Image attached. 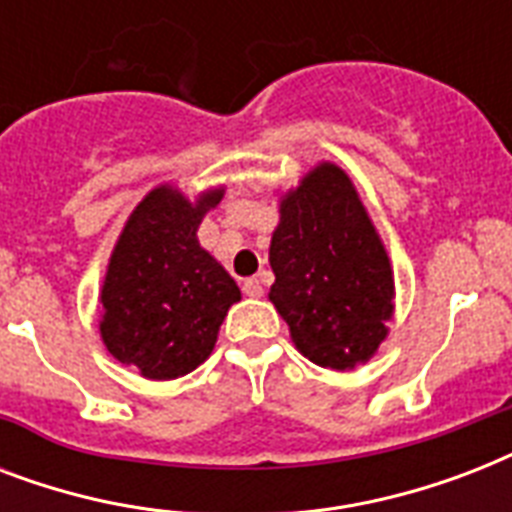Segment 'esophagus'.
<instances>
[{
  "mask_svg": "<svg viewBox=\"0 0 512 512\" xmlns=\"http://www.w3.org/2000/svg\"><path fill=\"white\" fill-rule=\"evenodd\" d=\"M241 289H244V295L247 297H263V281L257 279V276H252V279H247L244 284H241Z\"/></svg>",
  "mask_w": 512,
  "mask_h": 512,
  "instance_id": "obj_1",
  "label": "esophagus"
}]
</instances>
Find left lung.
<instances>
[{"mask_svg": "<svg viewBox=\"0 0 512 512\" xmlns=\"http://www.w3.org/2000/svg\"><path fill=\"white\" fill-rule=\"evenodd\" d=\"M271 303L297 350L327 369L374 356L393 313V271L350 177L321 164L281 201Z\"/></svg>", "mask_w": 512, "mask_h": 512, "instance_id": "left-lung-1", "label": "left lung"}]
</instances>
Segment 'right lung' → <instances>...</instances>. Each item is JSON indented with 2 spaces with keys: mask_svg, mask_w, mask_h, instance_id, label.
<instances>
[{
  "mask_svg": "<svg viewBox=\"0 0 512 512\" xmlns=\"http://www.w3.org/2000/svg\"><path fill=\"white\" fill-rule=\"evenodd\" d=\"M223 191L196 204L167 185L132 212L103 281L100 335L108 353L148 380H175L212 353L217 329L241 292L215 257L199 247L204 212Z\"/></svg>",
  "mask_w": 512,
  "mask_h": 512,
  "instance_id": "right-lung-1",
  "label": "right lung"
}]
</instances>
